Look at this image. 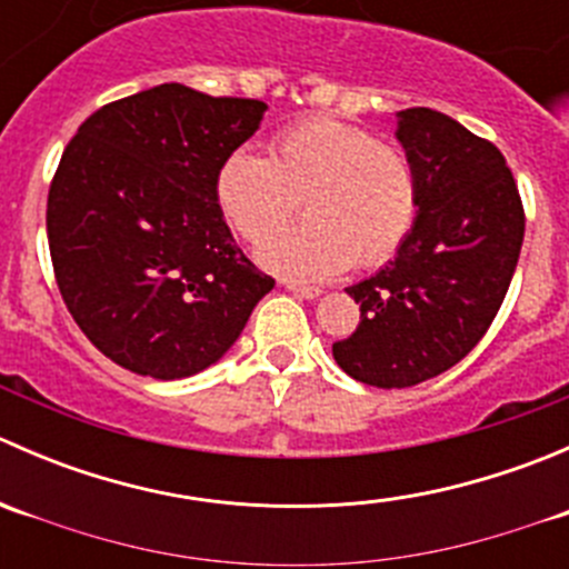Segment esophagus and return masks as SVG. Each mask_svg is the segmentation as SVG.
<instances>
[{
    "instance_id": "obj_1",
    "label": "esophagus",
    "mask_w": 569,
    "mask_h": 569,
    "mask_svg": "<svg viewBox=\"0 0 569 569\" xmlns=\"http://www.w3.org/2000/svg\"><path fill=\"white\" fill-rule=\"evenodd\" d=\"M286 289H289L291 295L302 297V300H317V297L321 295L319 286H306V283H286Z\"/></svg>"
}]
</instances>
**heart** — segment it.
<instances>
[{
  "mask_svg": "<svg viewBox=\"0 0 569 569\" xmlns=\"http://www.w3.org/2000/svg\"><path fill=\"white\" fill-rule=\"evenodd\" d=\"M217 206L248 242H263L306 209L308 220L261 248L267 267L327 278L391 261L418 220V178L401 148L336 118H302L269 157L237 148L214 181Z\"/></svg>",
  "mask_w": 569,
  "mask_h": 569,
  "instance_id": "heart-1",
  "label": "heart"
}]
</instances>
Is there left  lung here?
<instances>
[{"instance_id": "8db88e82", "label": "left lung", "mask_w": 569, "mask_h": 569, "mask_svg": "<svg viewBox=\"0 0 569 569\" xmlns=\"http://www.w3.org/2000/svg\"><path fill=\"white\" fill-rule=\"evenodd\" d=\"M396 137L418 178V220L386 269L349 286L360 325L336 363L375 388H410L457 366L507 297L526 214L503 153L427 107L399 112Z\"/></svg>"}]
</instances>
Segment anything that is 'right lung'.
<instances>
[{
	"label": "right lung",
	"mask_w": 569,
	"mask_h": 569,
	"mask_svg": "<svg viewBox=\"0 0 569 569\" xmlns=\"http://www.w3.org/2000/svg\"><path fill=\"white\" fill-rule=\"evenodd\" d=\"M263 109L168 82L96 109L62 151L46 203L51 267L79 330L123 369H209L272 291L214 194Z\"/></svg>",
	"instance_id": "right-lung-1"
}]
</instances>
